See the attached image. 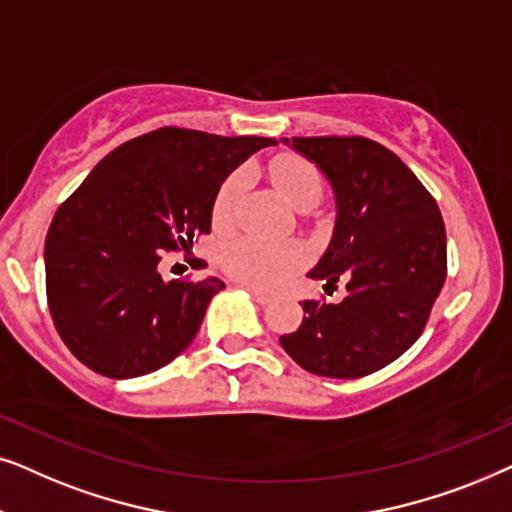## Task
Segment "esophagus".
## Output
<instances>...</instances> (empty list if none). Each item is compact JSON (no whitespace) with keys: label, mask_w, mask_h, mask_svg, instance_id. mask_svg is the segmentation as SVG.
Returning <instances> with one entry per match:
<instances>
[{"label":"esophagus","mask_w":512,"mask_h":512,"mask_svg":"<svg viewBox=\"0 0 512 512\" xmlns=\"http://www.w3.org/2000/svg\"><path fill=\"white\" fill-rule=\"evenodd\" d=\"M243 288L250 292V295H252V299H255V302H260V304H269L271 299H274V297L269 295V292H264V290H260V288H252V285H243Z\"/></svg>","instance_id":"1"}]
</instances>
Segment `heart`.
Here are the masks:
<instances>
[{"instance_id":"b5f03b06","label":"heart","mask_w":512,"mask_h":512,"mask_svg":"<svg viewBox=\"0 0 512 512\" xmlns=\"http://www.w3.org/2000/svg\"><path fill=\"white\" fill-rule=\"evenodd\" d=\"M271 180L278 192L288 199L292 206L304 208L313 206L323 192V182L316 166L302 156L285 154L271 163ZM248 173L238 170L220 187L213 206L215 227L229 229L236 217V203L241 196ZM309 257L304 243L299 241H267L260 236H238L222 248L220 264L229 276L248 285L260 288H276L288 278L292 271L302 267Z\"/></svg>"}]
</instances>
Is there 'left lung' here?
I'll return each instance as SVG.
<instances>
[{
	"label": "left lung",
	"mask_w": 512,
	"mask_h": 512,
	"mask_svg": "<svg viewBox=\"0 0 512 512\" xmlns=\"http://www.w3.org/2000/svg\"><path fill=\"white\" fill-rule=\"evenodd\" d=\"M316 161L335 187L337 222L311 278L346 297L304 299V318L281 337L306 372L358 379L381 370L417 342L447 278L440 208L419 177L363 135L285 140Z\"/></svg>",
	"instance_id": "obj_1"
}]
</instances>
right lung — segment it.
Instances as JSON below:
<instances>
[{"mask_svg": "<svg viewBox=\"0 0 512 512\" xmlns=\"http://www.w3.org/2000/svg\"><path fill=\"white\" fill-rule=\"evenodd\" d=\"M274 138L163 126L109 152L53 215L46 302L72 356L112 379L161 370L192 344L220 278L166 283L163 252L210 234L231 170Z\"/></svg>", "mask_w": 512, "mask_h": 512, "instance_id": "1", "label": "right lung"}]
</instances>
